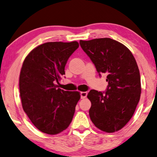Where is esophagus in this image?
<instances>
[{"label":"esophagus","mask_w":157,"mask_h":157,"mask_svg":"<svg viewBox=\"0 0 157 157\" xmlns=\"http://www.w3.org/2000/svg\"><path fill=\"white\" fill-rule=\"evenodd\" d=\"M87 95H88V93H87V92H81L80 93L81 98H86Z\"/></svg>","instance_id":"obj_1"}]
</instances>
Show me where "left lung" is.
Returning <instances> with one entry per match:
<instances>
[{
  "label": "left lung",
  "instance_id": "1",
  "mask_svg": "<svg viewBox=\"0 0 157 157\" xmlns=\"http://www.w3.org/2000/svg\"><path fill=\"white\" fill-rule=\"evenodd\" d=\"M80 44L99 75H107L105 92L91 90L88 94L90 120L102 131H118L132 118L140 100V76L136 59L125 45L111 38L80 40Z\"/></svg>",
  "mask_w": 157,
  "mask_h": 157
}]
</instances>
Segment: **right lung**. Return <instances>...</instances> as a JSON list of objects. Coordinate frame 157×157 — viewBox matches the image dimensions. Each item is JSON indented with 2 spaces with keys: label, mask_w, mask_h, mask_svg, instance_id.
<instances>
[{
  "label": "right lung",
  "mask_w": 157,
  "mask_h": 157,
  "mask_svg": "<svg viewBox=\"0 0 157 157\" xmlns=\"http://www.w3.org/2000/svg\"><path fill=\"white\" fill-rule=\"evenodd\" d=\"M77 41L48 42L35 48L24 61L19 76L23 109L33 124L44 133L64 131L72 122L80 98L78 91L57 88Z\"/></svg>",
  "instance_id": "1"
}]
</instances>
